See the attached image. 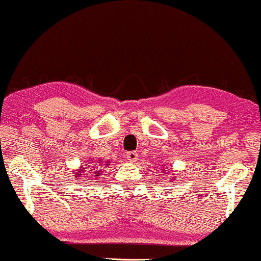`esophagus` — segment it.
Listing matches in <instances>:
<instances>
[{
    "mask_svg": "<svg viewBox=\"0 0 261 261\" xmlns=\"http://www.w3.org/2000/svg\"><path fill=\"white\" fill-rule=\"evenodd\" d=\"M126 158H127V160H129V162H137L139 154L137 152H128Z\"/></svg>",
    "mask_w": 261,
    "mask_h": 261,
    "instance_id": "esophagus-1",
    "label": "esophagus"
}]
</instances>
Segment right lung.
<instances>
[{
  "instance_id": "add662e5",
  "label": "right lung",
  "mask_w": 261,
  "mask_h": 261,
  "mask_svg": "<svg viewBox=\"0 0 261 261\" xmlns=\"http://www.w3.org/2000/svg\"><path fill=\"white\" fill-rule=\"evenodd\" d=\"M107 164H109L108 161H107ZM100 165H102V161H101V159H99V161H93V160H90V162L87 161V164L81 165L80 167H79L77 171L75 172V175H76V177L79 179V177H81L82 175H84L85 171H87V174H88V173H93L94 176L99 177L101 175L100 169H99Z\"/></svg>"
}]
</instances>
